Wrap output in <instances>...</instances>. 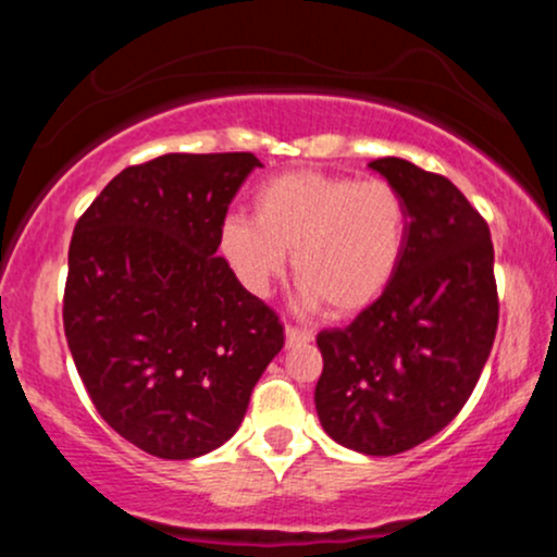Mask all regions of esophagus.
Returning <instances> with one entry per match:
<instances>
[{"label": "esophagus", "instance_id": "obj_1", "mask_svg": "<svg viewBox=\"0 0 557 557\" xmlns=\"http://www.w3.org/2000/svg\"><path fill=\"white\" fill-rule=\"evenodd\" d=\"M309 341H311V332L293 327V324H287V327H285V343L287 345H300V343H309Z\"/></svg>", "mask_w": 557, "mask_h": 557}]
</instances>
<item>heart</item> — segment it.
I'll list each match as a JSON object with an SVG mask.
<instances>
[{
  "mask_svg": "<svg viewBox=\"0 0 557 557\" xmlns=\"http://www.w3.org/2000/svg\"><path fill=\"white\" fill-rule=\"evenodd\" d=\"M403 248L406 207L393 185L311 170L267 181L253 216L227 214L220 225V253L248 293L270 296L293 253L298 304L335 317L359 314L387 290Z\"/></svg>",
  "mask_w": 557,
  "mask_h": 557,
  "instance_id": "heart-1",
  "label": "heart"
}]
</instances>
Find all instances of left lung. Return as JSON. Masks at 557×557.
I'll use <instances>...</instances> for the list:
<instances>
[{"instance_id": "left-lung-1", "label": "left lung", "mask_w": 557, "mask_h": 557, "mask_svg": "<svg viewBox=\"0 0 557 557\" xmlns=\"http://www.w3.org/2000/svg\"><path fill=\"white\" fill-rule=\"evenodd\" d=\"M406 207V248L387 290L348 327L317 335V413L335 443L367 456L411 450L445 430L497 330L490 227L447 177L398 157L369 162Z\"/></svg>"}]
</instances>
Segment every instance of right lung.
Wrapping results in <instances>:
<instances>
[{
    "instance_id": "right-lung-1",
    "label": "right lung",
    "mask_w": 557,
    "mask_h": 557,
    "mask_svg": "<svg viewBox=\"0 0 557 557\" xmlns=\"http://www.w3.org/2000/svg\"><path fill=\"white\" fill-rule=\"evenodd\" d=\"M253 154H164L120 172L75 225L65 337L96 411L168 461L225 445L283 324L216 257Z\"/></svg>"
}]
</instances>
